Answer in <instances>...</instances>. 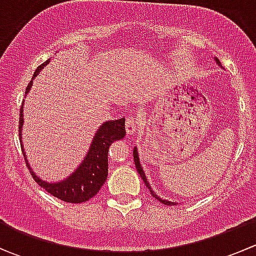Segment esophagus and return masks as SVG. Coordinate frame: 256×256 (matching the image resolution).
I'll return each instance as SVG.
<instances>
[{"mask_svg": "<svg viewBox=\"0 0 256 256\" xmlns=\"http://www.w3.org/2000/svg\"><path fill=\"white\" fill-rule=\"evenodd\" d=\"M125 128L128 135H134V134H136V131L138 130V118L132 115L128 116V118H126Z\"/></svg>", "mask_w": 256, "mask_h": 256, "instance_id": "1", "label": "esophagus"}]
</instances>
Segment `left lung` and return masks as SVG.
<instances>
[{
    "label": "left lung",
    "instance_id": "obj_1",
    "mask_svg": "<svg viewBox=\"0 0 256 256\" xmlns=\"http://www.w3.org/2000/svg\"><path fill=\"white\" fill-rule=\"evenodd\" d=\"M214 60L216 62V64H218V66H220V62H219V59H218V58H214ZM134 161H135V166H136V170H138V174H140L141 178H142V180H144V184H146V187L148 188V190H150V192H151V194L154 196V197L156 198V200H158L160 202H161V203H164V204H166V206H176V202H171V200H164V198L158 197V196H157L156 193L154 192V190H152V188H151V186H150L148 180H147V178H146V174H144V170H142V166H141V164H140V157H138V147H134Z\"/></svg>",
    "mask_w": 256,
    "mask_h": 256
}]
</instances>
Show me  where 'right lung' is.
<instances>
[{
	"mask_svg": "<svg viewBox=\"0 0 256 256\" xmlns=\"http://www.w3.org/2000/svg\"><path fill=\"white\" fill-rule=\"evenodd\" d=\"M48 63L49 59L47 62H44L42 66H38L37 70L34 72L32 80H30L27 89H26L24 98L27 96L30 88H32L33 80L36 79V76L40 74V72ZM23 102H24V100H23ZM23 122H24V118H23L22 104L20 112V140L27 167L30 168L36 182L40 187L44 188L48 193H50L54 197L68 203L86 202L99 192L100 188L102 187V184H104L108 178V152H109L110 144L114 141L121 140L126 135L125 118L102 122L96 130V132H95L84 160L80 162V164L74 170V172H72L68 177L58 180V182H48V180H42L40 176H37L32 170V167H30V162H28L22 144Z\"/></svg>",
	"mask_w": 256,
	"mask_h": 256,
	"instance_id": "1",
	"label": "right lung"
}]
</instances>
